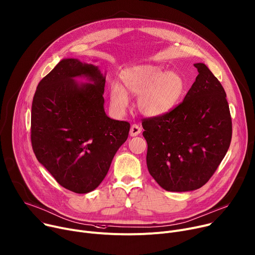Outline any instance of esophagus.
Wrapping results in <instances>:
<instances>
[{"mask_svg": "<svg viewBox=\"0 0 255 255\" xmlns=\"http://www.w3.org/2000/svg\"><path fill=\"white\" fill-rule=\"evenodd\" d=\"M141 131H142V128H141V127H139L138 125L133 124V125L130 127V129H129V134H130V135H132V136H135V135H138V134H139Z\"/></svg>", "mask_w": 255, "mask_h": 255, "instance_id": "obj_1", "label": "esophagus"}]
</instances>
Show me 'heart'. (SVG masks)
Returning a JSON list of instances; mask_svg holds the SVG:
<instances>
[{"instance_id": "1", "label": "heart", "mask_w": 255, "mask_h": 255, "mask_svg": "<svg viewBox=\"0 0 255 255\" xmlns=\"http://www.w3.org/2000/svg\"><path fill=\"white\" fill-rule=\"evenodd\" d=\"M126 89L138 96L140 112L149 117H158L173 110L187 92V84L180 74L166 72L161 67L144 64L126 69L122 73ZM126 89L117 83L110 86V106L116 115H123L129 99Z\"/></svg>"}]
</instances>
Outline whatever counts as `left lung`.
Here are the masks:
<instances>
[{"mask_svg":"<svg viewBox=\"0 0 255 255\" xmlns=\"http://www.w3.org/2000/svg\"><path fill=\"white\" fill-rule=\"evenodd\" d=\"M181 102L169 113L144 119L147 166L166 191L201 188L218 169L231 144L232 119L226 92L203 63Z\"/></svg>","mask_w":255,"mask_h":255,"instance_id":"left-lung-1","label":"left lung"}]
</instances>
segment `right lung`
<instances>
[{
    "label": "right lung",
    "instance_id": "obj_1",
    "mask_svg": "<svg viewBox=\"0 0 255 255\" xmlns=\"http://www.w3.org/2000/svg\"><path fill=\"white\" fill-rule=\"evenodd\" d=\"M87 76L92 82L78 85ZM105 76L97 66L63 59L38 83L31 106L30 140L38 162L63 188L95 190L106 177L116 151L127 141L129 123L104 111Z\"/></svg>",
    "mask_w": 255,
    "mask_h": 255
}]
</instances>
